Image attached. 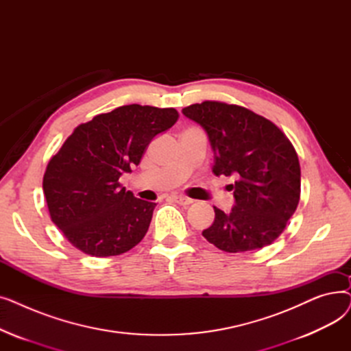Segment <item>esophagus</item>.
Masks as SVG:
<instances>
[{
	"label": "esophagus",
	"mask_w": 351,
	"mask_h": 351,
	"mask_svg": "<svg viewBox=\"0 0 351 351\" xmlns=\"http://www.w3.org/2000/svg\"><path fill=\"white\" fill-rule=\"evenodd\" d=\"M172 199L176 202V204H179L182 206H189L191 204H193V199L182 196V195H175V196H172Z\"/></svg>",
	"instance_id": "obj_1"
}]
</instances>
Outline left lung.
<instances>
[{"mask_svg": "<svg viewBox=\"0 0 351 351\" xmlns=\"http://www.w3.org/2000/svg\"><path fill=\"white\" fill-rule=\"evenodd\" d=\"M182 114L208 134L213 173L233 176L234 206H213L212 226L202 232L229 253L262 249L278 239L300 199V163L293 145L269 119L216 101L193 104Z\"/></svg>", "mask_w": 351, "mask_h": 351, "instance_id": "left-lung-1", "label": "left lung"}]
</instances>
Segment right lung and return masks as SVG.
<instances>
[{"mask_svg": "<svg viewBox=\"0 0 351 351\" xmlns=\"http://www.w3.org/2000/svg\"><path fill=\"white\" fill-rule=\"evenodd\" d=\"M178 118L173 108L123 105L77 126L51 158L43 180L48 210L77 249L108 257L142 241L156 204L135 197L118 180Z\"/></svg>", "mask_w": 351, "mask_h": 351, "instance_id": "right-lung-1", "label": "right lung"}]
</instances>
